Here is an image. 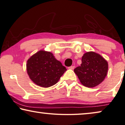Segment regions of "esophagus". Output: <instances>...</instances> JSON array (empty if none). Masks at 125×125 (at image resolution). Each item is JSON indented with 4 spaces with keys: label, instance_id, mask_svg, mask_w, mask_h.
<instances>
[{
    "label": "esophagus",
    "instance_id": "esophagus-1",
    "mask_svg": "<svg viewBox=\"0 0 125 125\" xmlns=\"http://www.w3.org/2000/svg\"><path fill=\"white\" fill-rule=\"evenodd\" d=\"M74 68V66H71L70 67H68V69H71V70H73Z\"/></svg>",
    "mask_w": 125,
    "mask_h": 125
}]
</instances>
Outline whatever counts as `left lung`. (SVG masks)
I'll list each match as a JSON object with an SVG mask.
<instances>
[{
	"label": "left lung",
	"instance_id": "left-lung-1",
	"mask_svg": "<svg viewBox=\"0 0 125 125\" xmlns=\"http://www.w3.org/2000/svg\"><path fill=\"white\" fill-rule=\"evenodd\" d=\"M81 61V66L74 70L81 83L87 87H94L100 84L107 75L108 68L107 61L93 52L85 53Z\"/></svg>",
	"mask_w": 125,
	"mask_h": 125
}]
</instances>
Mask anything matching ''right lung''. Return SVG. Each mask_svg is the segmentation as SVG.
<instances>
[{
	"mask_svg": "<svg viewBox=\"0 0 125 125\" xmlns=\"http://www.w3.org/2000/svg\"><path fill=\"white\" fill-rule=\"evenodd\" d=\"M26 67L31 80L43 87L55 84L67 70L53 54L44 51L38 52L28 59Z\"/></svg>",
	"mask_w": 125,
	"mask_h": 125,
	"instance_id": "add662e5",
	"label": "right lung"
}]
</instances>
